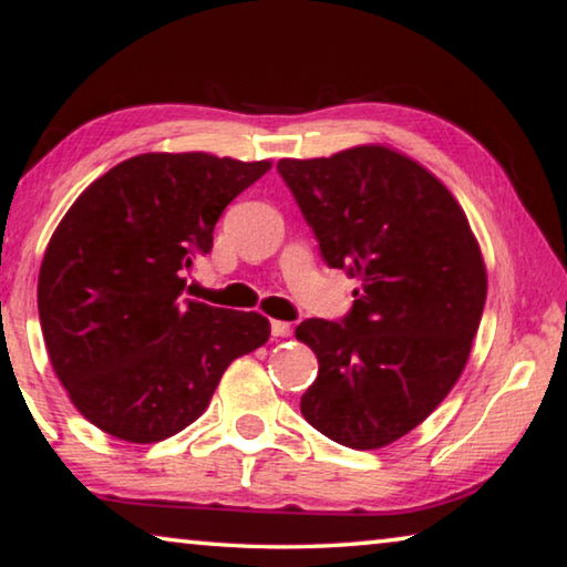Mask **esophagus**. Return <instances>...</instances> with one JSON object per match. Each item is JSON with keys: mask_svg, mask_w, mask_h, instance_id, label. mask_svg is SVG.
Returning a JSON list of instances; mask_svg holds the SVG:
<instances>
[{"mask_svg": "<svg viewBox=\"0 0 567 567\" xmlns=\"http://www.w3.org/2000/svg\"><path fill=\"white\" fill-rule=\"evenodd\" d=\"M270 328H272V334H275V338H287V334L292 332V324H290V322H285V320H272Z\"/></svg>", "mask_w": 567, "mask_h": 567, "instance_id": "obj_1", "label": "esophagus"}]
</instances>
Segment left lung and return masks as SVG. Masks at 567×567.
Returning a JSON list of instances; mask_svg holds the SVG:
<instances>
[{
	"label": "left lung",
	"mask_w": 567,
	"mask_h": 567,
	"mask_svg": "<svg viewBox=\"0 0 567 567\" xmlns=\"http://www.w3.org/2000/svg\"><path fill=\"white\" fill-rule=\"evenodd\" d=\"M277 169L324 262L358 280L342 322L297 324L320 362L300 410L344 447H385L463 375L487 295L483 252L453 192L388 145L285 157Z\"/></svg>",
	"instance_id": "obj_1"
}]
</instances>
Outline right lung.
<instances>
[{
  "instance_id": "1",
  "label": "right lung",
  "mask_w": 567,
  "mask_h": 567,
  "mask_svg": "<svg viewBox=\"0 0 567 567\" xmlns=\"http://www.w3.org/2000/svg\"><path fill=\"white\" fill-rule=\"evenodd\" d=\"M272 167L207 152H147L74 199L44 249L37 305L72 405L127 443H159L207 410L229 362L270 320L182 300L223 209Z\"/></svg>"
}]
</instances>
